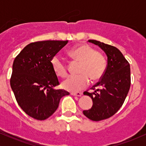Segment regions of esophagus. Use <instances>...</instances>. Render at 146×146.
<instances>
[{
  "mask_svg": "<svg viewBox=\"0 0 146 146\" xmlns=\"http://www.w3.org/2000/svg\"><path fill=\"white\" fill-rule=\"evenodd\" d=\"M71 94L72 95H75V96L80 97L82 95V93H81V92H77V93H71Z\"/></svg>",
  "mask_w": 146,
  "mask_h": 146,
  "instance_id": "1",
  "label": "esophagus"
}]
</instances>
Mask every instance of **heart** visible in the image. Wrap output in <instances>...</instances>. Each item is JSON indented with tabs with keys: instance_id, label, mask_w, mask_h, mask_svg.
Instances as JSON below:
<instances>
[{
	"instance_id": "heart-1",
	"label": "heart",
	"mask_w": 146,
	"mask_h": 146,
	"mask_svg": "<svg viewBox=\"0 0 146 146\" xmlns=\"http://www.w3.org/2000/svg\"><path fill=\"white\" fill-rule=\"evenodd\" d=\"M72 59L80 63L78 75H71L62 83L64 89L76 92L86 87L89 79L93 82L100 80L106 70V60L103 55L96 51L88 44H80L68 51ZM51 64L55 74L60 78H65L68 75V67L62 58L56 55L51 59Z\"/></svg>"
}]
</instances>
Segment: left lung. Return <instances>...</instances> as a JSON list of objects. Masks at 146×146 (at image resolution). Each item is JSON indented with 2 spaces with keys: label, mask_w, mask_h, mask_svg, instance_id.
<instances>
[{
  "label": "left lung",
  "mask_w": 146,
  "mask_h": 146,
  "mask_svg": "<svg viewBox=\"0 0 146 146\" xmlns=\"http://www.w3.org/2000/svg\"><path fill=\"white\" fill-rule=\"evenodd\" d=\"M88 42L98 45L108 57L103 76L90 88L95 91L84 92L91 98L93 103L91 108L84 110V115L98 121L113 116L122 106L130 87V64L115 46L95 40Z\"/></svg>",
  "instance_id": "1"
}]
</instances>
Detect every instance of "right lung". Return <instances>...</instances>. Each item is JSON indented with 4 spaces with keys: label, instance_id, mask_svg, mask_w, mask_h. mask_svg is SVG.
Here are the masks:
<instances>
[{
    "label": "right lung",
    "instance_id": "obj_1",
    "mask_svg": "<svg viewBox=\"0 0 146 146\" xmlns=\"http://www.w3.org/2000/svg\"><path fill=\"white\" fill-rule=\"evenodd\" d=\"M68 41L45 40L27 45L15 58L10 85L18 105L27 115L44 120L57 110L60 100L69 95L53 87L60 84L51 61Z\"/></svg>",
    "mask_w": 146,
    "mask_h": 146
}]
</instances>
